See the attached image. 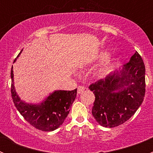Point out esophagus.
Instances as JSON below:
<instances>
[{
    "mask_svg": "<svg viewBox=\"0 0 153 153\" xmlns=\"http://www.w3.org/2000/svg\"><path fill=\"white\" fill-rule=\"evenodd\" d=\"M85 87L83 86H78V88H77V93H82V92H83L84 91V90H85Z\"/></svg>",
    "mask_w": 153,
    "mask_h": 153,
    "instance_id": "obj_1",
    "label": "esophagus"
}]
</instances>
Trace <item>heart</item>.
Instances as JSON below:
<instances>
[{"mask_svg":"<svg viewBox=\"0 0 153 153\" xmlns=\"http://www.w3.org/2000/svg\"><path fill=\"white\" fill-rule=\"evenodd\" d=\"M108 56H109V53L106 52V51H104V52H102L99 55L98 60H100V61H103V60H106ZM113 67V61L109 60V61L106 62L105 64L102 65V67H101L98 70V75L100 76H103L106 75V74H108L110 71H111Z\"/></svg>","mask_w":153,"mask_h":153,"instance_id":"b5f03b06","label":"heart"}]
</instances>
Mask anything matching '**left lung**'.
Segmentation results:
<instances>
[{"instance_id": "8db88e82", "label": "left lung", "mask_w": 153, "mask_h": 153, "mask_svg": "<svg viewBox=\"0 0 153 153\" xmlns=\"http://www.w3.org/2000/svg\"><path fill=\"white\" fill-rule=\"evenodd\" d=\"M146 68L136 51L123 69L89 86L95 95L92 114L100 125L113 128L135 114L145 97Z\"/></svg>"}]
</instances>
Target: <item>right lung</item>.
Instances as JSON below:
<instances>
[{"label": "right lung", "mask_w": 153, "mask_h": 153, "mask_svg": "<svg viewBox=\"0 0 153 153\" xmlns=\"http://www.w3.org/2000/svg\"><path fill=\"white\" fill-rule=\"evenodd\" d=\"M10 77V92L13 103L19 113L31 126L41 131L51 132L59 128L63 123L70 113L73 102L75 100L77 89L71 91L56 90L51 93L45 100L40 103H27L21 100L15 90L13 84V66Z\"/></svg>", "instance_id": "1"}]
</instances>
